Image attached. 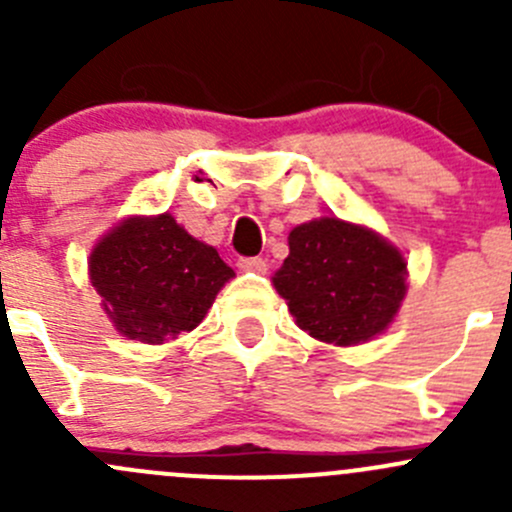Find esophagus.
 Wrapping results in <instances>:
<instances>
[{"label":"esophagus","instance_id":"1","mask_svg":"<svg viewBox=\"0 0 512 512\" xmlns=\"http://www.w3.org/2000/svg\"><path fill=\"white\" fill-rule=\"evenodd\" d=\"M237 267L245 272H267V260H262V257H240Z\"/></svg>","mask_w":512,"mask_h":512}]
</instances>
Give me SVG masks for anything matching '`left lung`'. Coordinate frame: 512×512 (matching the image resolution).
Here are the masks:
<instances>
[{
  "instance_id": "1",
  "label": "left lung",
  "mask_w": 512,
  "mask_h": 512,
  "mask_svg": "<svg viewBox=\"0 0 512 512\" xmlns=\"http://www.w3.org/2000/svg\"><path fill=\"white\" fill-rule=\"evenodd\" d=\"M275 287L299 329L349 347L389 327L406 294V262L366 227L322 218L289 232Z\"/></svg>"
}]
</instances>
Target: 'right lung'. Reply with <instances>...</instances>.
<instances>
[{
  "mask_svg": "<svg viewBox=\"0 0 512 512\" xmlns=\"http://www.w3.org/2000/svg\"><path fill=\"white\" fill-rule=\"evenodd\" d=\"M89 275L118 332L163 344L198 327L235 272L165 213L108 232L91 252Z\"/></svg>",
  "mask_w": 512,
  "mask_h": 512,
  "instance_id": "1",
  "label": "right lung"
}]
</instances>
